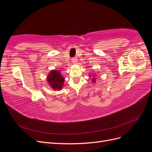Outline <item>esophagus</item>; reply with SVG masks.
Wrapping results in <instances>:
<instances>
[{
  "instance_id": "esophagus-1",
  "label": "esophagus",
  "mask_w": 152,
  "mask_h": 152,
  "mask_svg": "<svg viewBox=\"0 0 152 152\" xmlns=\"http://www.w3.org/2000/svg\"><path fill=\"white\" fill-rule=\"evenodd\" d=\"M77 60H78V59H77L76 57L73 58L72 59V61L73 63H76L77 62Z\"/></svg>"
}]
</instances>
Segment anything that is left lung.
Listing matches in <instances>:
<instances>
[{"label":"left lung","instance_id":"left-lung-1","mask_svg":"<svg viewBox=\"0 0 152 152\" xmlns=\"http://www.w3.org/2000/svg\"><path fill=\"white\" fill-rule=\"evenodd\" d=\"M93 82H95V79H93Z\"/></svg>","mask_w":152,"mask_h":152}]
</instances>
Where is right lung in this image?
<instances>
[{"instance_id":"right-lung-1","label":"right lung","mask_w":152,"mask_h":152,"mask_svg":"<svg viewBox=\"0 0 152 152\" xmlns=\"http://www.w3.org/2000/svg\"><path fill=\"white\" fill-rule=\"evenodd\" d=\"M64 78L58 70H53L49 73L48 77V81L49 85L54 90H60L62 89L64 82Z\"/></svg>"}]
</instances>
